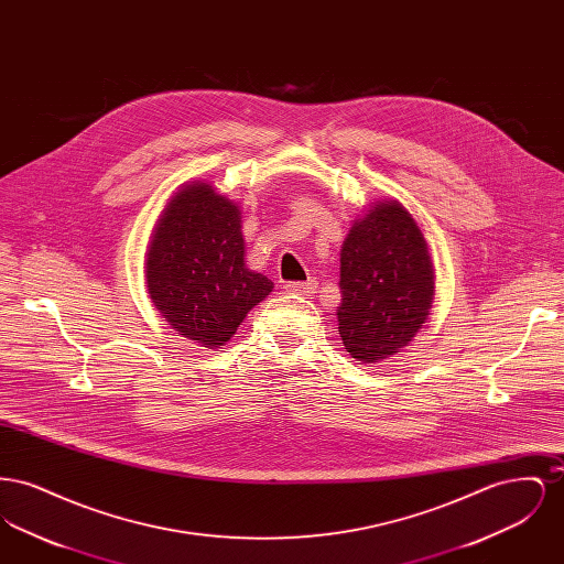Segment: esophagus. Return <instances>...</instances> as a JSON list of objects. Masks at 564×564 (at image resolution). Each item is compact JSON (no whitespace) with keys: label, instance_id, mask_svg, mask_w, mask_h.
Wrapping results in <instances>:
<instances>
[{"label":"esophagus","instance_id":"obj_1","mask_svg":"<svg viewBox=\"0 0 564 564\" xmlns=\"http://www.w3.org/2000/svg\"><path fill=\"white\" fill-rule=\"evenodd\" d=\"M283 290H285L288 294H315V290H317V281H315V279H308V281H302V283H300V281H294V283H285V285H283Z\"/></svg>","mask_w":564,"mask_h":564}]
</instances>
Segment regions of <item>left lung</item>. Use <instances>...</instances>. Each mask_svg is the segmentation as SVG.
<instances>
[{
  "instance_id": "1",
  "label": "left lung",
  "mask_w": 564,
  "mask_h": 564,
  "mask_svg": "<svg viewBox=\"0 0 564 564\" xmlns=\"http://www.w3.org/2000/svg\"><path fill=\"white\" fill-rule=\"evenodd\" d=\"M338 332L352 359L378 364L430 317L435 283L421 226L400 200L376 203L340 249Z\"/></svg>"
}]
</instances>
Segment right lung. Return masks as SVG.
<instances>
[{
  "instance_id": "1",
  "label": "right lung",
  "mask_w": 564,
  "mask_h": 564,
  "mask_svg": "<svg viewBox=\"0 0 564 564\" xmlns=\"http://www.w3.org/2000/svg\"><path fill=\"white\" fill-rule=\"evenodd\" d=\"M148 294L164 322L207 349L226 345L272 292L245 267L241 212L212 184H186L166 203L145 253Z\"/></svg>"
}]
</instances>
